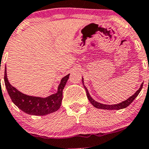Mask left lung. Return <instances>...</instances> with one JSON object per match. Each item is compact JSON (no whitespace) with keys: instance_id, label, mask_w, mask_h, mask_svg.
<instances>
[{"instance_id":"left-lung-1","label":"left lung","mask_w":149,"mask_h":149,"mask_svg":"<svg viewBox=\"0 0 149 149\" xmlns=\"http://www.w3.org/2000/svg\"><path fill=\"white\" fill-rule=\"evenodd\" d=\"M82 83H83L84 88L85 89L86 93H87V98H88V100H89V101L90 102V103H91L92 105L95 107V108H98V109H102V110H120V109H123V108H127V107H128V105H129L130 104H131V102L134 100L135 98L139 95V93H140L141 90V89H142V87H143V83H142L140 87H139V90H138L137 91H136V93L133 95L131 96L130 97H128V99L125 100L123 101V102H121L118 104H114V105H105V104H102V103H100V102H97V101L95 100L93 98H92L91 96H90V93H89L88 90H87V87H86L85 85H84L83 78H82Z\"/></svg>"}]
</instances>
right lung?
<instances>
[{"instance_id":"1","label":"right lung","mask_w":149,"mask_h":149,"mask_svg":"<svg viewBox=\"0 0 149 149\" xmlns=\"http://www.w3.org/2000/svg\"><path fill=\"white\" fill-rule=\"evenodd\" d=\"M5 69L4 81L8 93L12 102L22 111L33 116H46L59 110L62 104V91L68 80L70 74L61 79L57 92L55 94H52L47 97H41L27 95L13 87L8 80L6 67Z\"/></svg>"}]
</instances>
